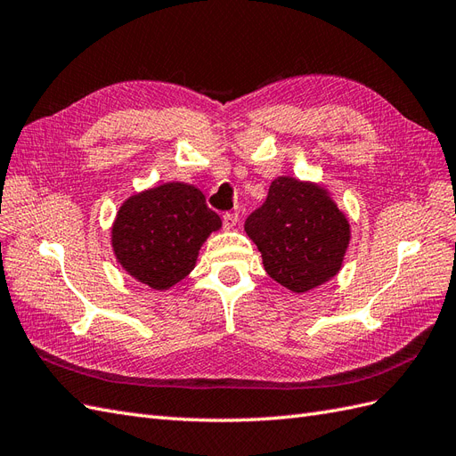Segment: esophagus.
<instances>
[{"label":"esophagus","instance_id":"1","mask_svg":"<svg viewBox=\"0 0 456 456\" xmlns=\"http://www.w3.org/2000/svg\"><path fill=\"white\" fill-rule=\"evenodd\" d=\"M239 224V214L237 212H225L224 214V227L232 229Z\"/></svg>","mask_w":456,"mask_h":456}]
</instances>
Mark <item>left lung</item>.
Listing matches in <instances>:
<instances>
[{
  "instance_id": "1",
  "label": "left lung",
  "mask_w": 456,
  "mask_h": 456,
  "mask_svg": "<svg viewBox=\"0 0 456 456\" xmlns=\"http://www.w3.org/2000/svg\"><path fill=\"white\" fill-rule=\"evenodd\" d=\"M244 231L262 252L267 275L293 293H306L339 272L350 239L348 221L331 198L290 177L272 183Z\"/></svg>"
}]
</instances>
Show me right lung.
<instances>
[{"label": "right lung", "mask_w": 456, "mask_h": 456, "mask_svg": "<svg viewBox=\"0 0 456 456\" xmlns=\"http://www.w3.org/2000/svg\"><path fill=\"white\" fill-rule=\"evenodd\" d=\"M219 227V216L200 191L167 183L128 198L117 214L111 240L128 273L163 290L191 273L202 242Z\"/></svg>", "instance_id": "right-lung-1"}]
</instances>
